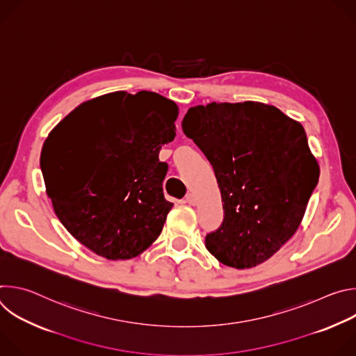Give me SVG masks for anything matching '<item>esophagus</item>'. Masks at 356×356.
I'll use <instances>...</instances> for the list:
<instances>
[{
    "label": "esophagus",
    "mask_w": 356,
    "mask_h": 356,
    "mask_svg": "<svg viewBox=\"0 0 356 356\" xmlns=\"http://www.w3.org/2000/svg\"><path fill=\"white\" fill-rule=\"evenodd\" d=\"M186 202H187V204H190V206H195L197 200H195V197H194L193 193H188V194L186 195Z\"/></svg>",
    "instance_id": "obj_1"
}]
</instances>
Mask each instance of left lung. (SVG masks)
Here are the masks:
<instances>
[{"label": "left lung", "mask_w": 356, "mask_h": 356, "mask_svg": "<svg viewBox=\"0 0 356 356\" xmlns=\"http://www.w3.org/2000/svg\"><path fill=\"white\" fill-rule=\"evenodd\" d=\"M183 132L211 163L224 221L206 248L221 264H264L294 235L320 168L300 122L255 101L188 108Z\"/></svg>", "instance_id": "obj_1"}]
</instances>
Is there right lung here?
<instances>
[{
    "mask_svg": "<svg viewBox=\"0 0 356 356\" xmlns=\"http://www.w3.org/2000/svg\"><path fill=\"white\" fill-rule=\"evenodd\" d=\"M179 108L158 92L115 91L86 101L46 138L40 169L65 228L97 255L138 257L161 235L173 202L159 161Z\"/></svg>",
    "mask_w": 356,
    "mask_h": 356,
    "instance_id": "right-lung-1",
    "label": "right lung"
}]
</instances>
